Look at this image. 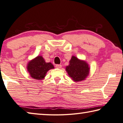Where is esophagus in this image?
I'll use <instances>...</instances> for the list:
<instances>
[{
	"label": "esophagus",
	"instance_id": "1",
	"mask_svg": "<svg viewBox=\"0 0 123 123\" xmlns=\"http://www.w3.org/2000/svg\"><path fill=\"white\" fill-rule=\"evenodd\" d=\"M55 68H61L62 65H59V64H57V65H55Z\"/></svg>",
	"mask_w": 123,
	"mask_h": 123
}]
</instances>
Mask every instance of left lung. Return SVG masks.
<instances>
[{
  "label": "left lung",
  "instance_id": "1",
  "mask_svg": "<svg viewBox=\"0 0 123 123\" xmlns=\"http://www.w3.org/2000/svg\"><path fill=\"white\" fill-rule=\"evenodd\" d=\"M69 65L66 67L68 76L74 81H80L85 79L89 74L90 68L86 62L72 56Z\"/></svg>",
  "mask_w": 123,
  "mask_h": 123
}]
</instances>
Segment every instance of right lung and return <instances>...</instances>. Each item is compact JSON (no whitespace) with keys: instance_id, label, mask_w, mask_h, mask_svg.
<instances>
[{"instance_id":"right-lung-1","label":"right lung","mask_w":123,"mask_h":123,"mask_svg":"<svg viewBox=\"0 0 123 123\" xmlns=\"http://www.w3.org/2000/svg\"><path fill=\"white\" fill-rule=\"evenodd\" d=\"M54 68L51 63H46L42 56L38 55L29 62L27 69L32 78L37 80H42L46 76L49 70Z\"/></svg>"}]
</instances>
